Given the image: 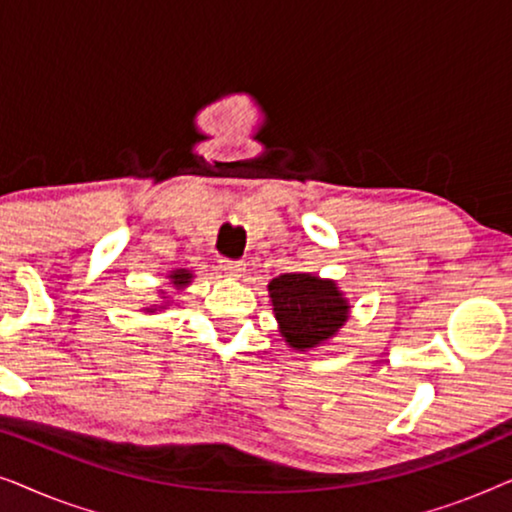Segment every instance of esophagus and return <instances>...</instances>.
<instances>
[{"label":"esophagus","mask_w":512,"mask_h":512,"mask_svg":"<svg viewBox=\"0 0 512 512\" xmlns=\"http://www.w3.org/2000/svg\"><path fill=\"white\" fill-rule=\"evenodd\" d=\"M221 270L226 272L228 277H242L244 275V263L242 261H228V258H223L221 261Z\"/></svg>","instance_id":"34e87169"}]
</instances>
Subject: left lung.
<instances>
[{
    "label": "left lung",
    "mask_w": 512,
    "mask_h": 512,
    "mask_svg": "<svg viewBox=\"0 0 512 512\" xmlns=\"http://www.w3.org/2000/svg\"><path fill=\"white\" fill-rule=\"evenodd\" d=\"M279 333L293 349L324 345L349 317V303L333 279L286 272L268 284Z\"/></svg>",
    "instance_id": "8db88e82"
}]
</instances>
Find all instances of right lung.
<instances>
[{
  "mask_svg": "<svg viewBox=\"0 0 512 512\" xmlns=\"http://www.w3.org/2000/svg\"><path fill=\"white\" fill-rule=\"evenodd\" d=\"M193 279V275H191V270H174V272H170V284L172 286H177V289H184V286H188V282H191ZM153 310H158V307H146V312H153Z\"/></svg>",
  "mask_w": 512,
  "mask_h": 512,
  "instance_id": "right-lung-1",
  "label": "right lung"
}]
</instances>
